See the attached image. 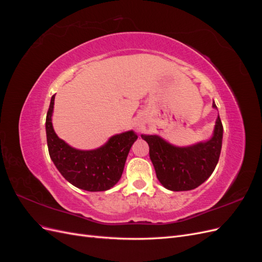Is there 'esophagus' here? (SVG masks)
<instances>
[{
  "instance_id": "1",
  "label": "esophagus",
  "mask_w": 262,
  "mask_h": 262,
  "mask_svg": "<svg viewBox=\"0 0 262 262\" xmlns=\"http://www.w3.org/2000/svg\"><path fill=\"white\" fill-rule=\"evenodd\" d=\"M139 126H140V125H139Z\"/></svg>"
}]
</instances>
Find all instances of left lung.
<instances>
[{"mask_svg": "<svg viewBox=\"0 0 262 262\" xmlns=\"http://www.w3.org/2000/svg\"><path fill=\"white\" fill-rule=\"evenodd\" d=\"M212 106L216 109L214 102ZM141 138L149 146V158L161 184L171 191H187L203 184L215 169L222 148L223 125L219 116L209 141L185 147L172 145L155 134H142Z\"/></svg>", "mask_w": 262, "mask_h": 262, "instance_id": "obj_1", "label": "left lung"}]
</instances>
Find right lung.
<instances>
[{"mask_svg": "<svg viewBox=\"0 0 262 262\" xmlns=\"http://www.w3.org/2000/svg\"><path fill=\"white\" fill-rule=\"evenodd\" d=\"M54 96L47 113L46 133L49 155L55 167L70 184L86 191H105L113 188L121 178L129 150L138 136L133 131L116 134L106 144L91 150L70 146L53 130Z\"/></svg>", "mask_w": 262, "mask_h": 262, "instance_id": "add662e5", "label": "right lung"}]
</instances>
